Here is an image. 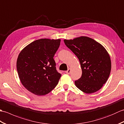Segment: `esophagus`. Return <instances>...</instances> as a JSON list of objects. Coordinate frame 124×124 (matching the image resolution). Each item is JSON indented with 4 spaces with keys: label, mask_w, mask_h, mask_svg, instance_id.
<instances>
[{
    "label": "esophagus",
    "mask_w": 124,
    "mask_h": 124,
    "mask_svg": "<svg viewBox=\"0 0 124 124\" xmlns=\"http://www.w3.org/2000/svg\"><path fill=\"white\" fill-rule=\"evenodd\" d=\"M70 72H71V69H70V68H69V69H68V70L67 71H65V73H67V74H70Z\"/></svg>",
    "instance_id": "1"
}]
</instances>
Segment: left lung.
Wrapping results in <instances>:
<instances>
[{
	"label": "left lung",
	"instance_id": "obj_1",
	"mask_svg": "<svg viewBox=\"0 0 124 124\" xmlns=\"http://www.w3.org/2000/svg\"><path fill=\"white\" fill-rule=\"evenodd\" d=\"M64 42L80 63L82 75L75 81L76 87L87 94L99 91L107 82L111 69V59L106 48L85 36L64 39Z\"/></svg>",
	"mask_w": 124,
	"mask_h": 124
}]
</instances>
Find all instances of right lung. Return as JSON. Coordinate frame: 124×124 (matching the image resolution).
Segmentation results:
<instances>
[{
  "label": "right lung",
  "instance_id": "right-lung-1",
  "mask_svg": "<svg viewBox=\"0 0 124 124\" xmlns=\"http://www.w3.org/2000/svg\"><path fill=\"white\" fill-rule=\"evenodd\" d=\"M60 42V39H38L28 45L18 55V77L23 86L32 93L44 95L59 83L61 75L57 71L53 57Z\"/></svg>",
  "mask_w": 124,
  "mask_h": 124
}]
</instances>
